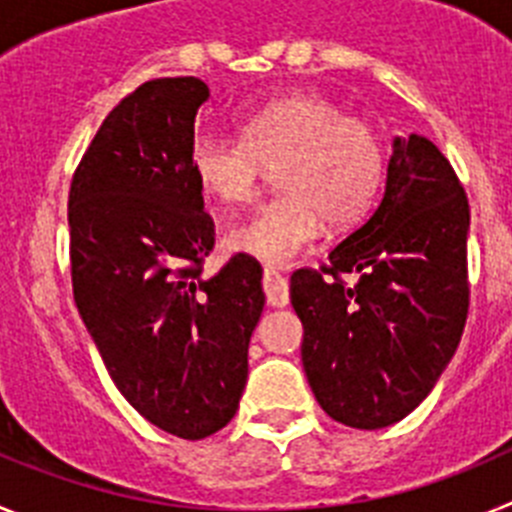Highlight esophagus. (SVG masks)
Instances as JSON below:
<instances>
[{
    "instance_id": "34e87169",
    "label": "esophagus",
    "mask_w": 512,
    "mask_h": 512,
    "mask_svg": "<svg viewBox=\"0 0 512 512\" xmlns=\"http://www.w3.org/2000/svg\"><path fill=\"white\" fill-rule=\"evenodd\" d=\"M264 292L266 302H269L271 307H284L289 302L287 279H284V274H279L277 269H271V266L264 269Z\"/></svg>"
}]
</instances>
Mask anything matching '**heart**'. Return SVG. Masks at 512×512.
Returning <instances> with one entry per match:
<instances>
[{"mask_svg":"<svg viewBox=\"0 0 512 512\" xmlns=\"http://www.w3.org/2000/svg\"><path fill=\"white\" fill-rule=\"evenodd\" d=\"M282 194L228 230V246L266 264H289L323 223H356L382 187L384 138L364 117L346 115L323 94H282L241 120V143L202 133L189 146V169L207 197L241 205L274 166Z\"/></svg>","mask_w":512,"mask_h":512,"instance_id":"1","label":"heart"}]
</instances>
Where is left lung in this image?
I'll use <instances>...</instances> for the list:
<instances>
[{
	"instance_id": "obj_1",
	"label": "left lung",
	"mask_w": 512,
	"mask_h": 512,
	"mask_svg": "<svg viewBox=\"0 0 512 512\" xmlns=\"http://www.w3.org/2000/svg\"><path fill=\"white\" fill-rule=\"evenodd\" d=\"M469 202L423 135L395 138L382 202L328 264L297 269L302 366L333 420L377 431L413 413L449 366L469 310ZM360 274L346 285L343 273Z\"/></svg>"
}]
</instances>
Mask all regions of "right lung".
<instances>
[{
    "mask_svg": "<svg viewBox=\"0 0 512 512\" xmlns=\"http://www.w3.org/2000/svg\"><path fill=\"white\" fill-rule=\"evenodd\" d=\"M197 76L140 84L104 117L69 192L74 302L122 397L171 436L230 423L264 310L259 261L205 277L215 225L189 169Z\"/></svg>",
    "mask_w": 512,
    "mask_h": 512,
    "instance_id": "add662e5",
    "label": "right lung"
}]
</instances>
